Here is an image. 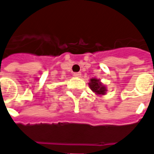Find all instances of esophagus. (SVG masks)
<instances>
[{
	"label": "esophagus",
	"instance_id": "34e87169",
	"mask_svg": "<svg viewBox=\"0 0 154 154\" xmlns=\"http://www.w3.org/2000/svg\"><path fill=\"white\" fill-rule=\"evenodd\" d=\"M73 76L76 77H80L82 76V73H81V72H74Z\"/></svg>",
	"mask_w": 154,
	"mask_h": 154
}]
</instances>
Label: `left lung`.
Listing matches in <instances>:
<instances>
[{"mask_svg": "<svg viewBox=\"0 0 154 154\" xmlns=\"http://www.w3.org/2000/svg\"><path fill=\"white\" fill-rule=\"evenodd\" d=\"M88 85L91 88V90L96 94H105L106 92V87L101 83L100 79L91 78L90 82H88Z\"/></svg>", "mask_w": 154, "mask_h": 154, "instance_id": "8db88e82", "label": "left lung"}]
</instances>
